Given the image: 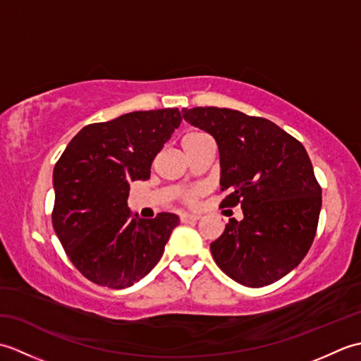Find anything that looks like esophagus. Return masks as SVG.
Listing matches in <instances>:
<instances>
[{
  "instance_id": "obj_1",
  "label": "esophagus",
  "mask_w": 361,
  "mask_h": 361,
  "mask_svg": "<svg viewBox=\"0 0 361 361\" xmlns=\"http://www.w3.org/2000/svg\"><path fill=\"white\" fill-rule=\"evenodd\" d=\"M180 220L183 221V224H190V221L200 220V216H197V214H181Z\"/></svg>"
}]
</instances>
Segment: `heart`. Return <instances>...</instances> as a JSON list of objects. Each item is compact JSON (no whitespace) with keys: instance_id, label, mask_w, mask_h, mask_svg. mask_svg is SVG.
<instances>
[{"instance_id":"obj_1","label":"heart","mask_w":361,"mask_h":361,"mask_svg":"<svg viewBox=\"0 0 361 361\" xmlns=\"http://www.w3.org/2000/svg\"><path fill=\"white\" fill-rule=\"evenodd\" d=\"M204 136H206V135H204V133H200V132H190V133L185 135V136H183V140H181L183 149L189 147L190 144H194L195 141L202 140V137H204ZM203 194H204V188H203V186H194V188H190V189L185 190V192L181 194V200L185 202L186 204H189V206H194V204H197L198 200H200V198L203 197Z\"/></svg>"}]
</instances>
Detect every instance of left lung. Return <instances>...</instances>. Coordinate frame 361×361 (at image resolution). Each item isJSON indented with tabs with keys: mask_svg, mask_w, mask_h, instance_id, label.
Masks as SVG:
<instances>
[{
	"mask_svg": "<svg viewBox=\"0 0 361 361\" xmlns=\"http://www.w3.org/2000/svg\"><path fill=\"white\" fill-rule=\"evenodd\" d=\"M183 118L217 141L220 208L242 206L211 243L220 270L247 287H264L290 273L315 239L321 186L304 145L265 118L242 111L195 106Z\"/></svg>",
	"mask_w": 361,
	"mask_h": 361,
	"instance_id": "left-lung-1",
	"label": "left lung"
}]
</instances>
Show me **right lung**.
<instances>
[{
	"label": "right lung",
	"mask_w": 361,
	"mask_h": 361,
	"mask_svg": "<svg viewBox=\"0 0 361 361\" xmlns=\"http://www.w3.org/2000/svg\"><path fill=\"white\" fill-rule=\"evenodd\" d=\"M181 124L178 109L133 111L83 127L54 167L52 226L73 265L97 286L126 288L158 264L178 216L137 219L130 183L149 180Z\"/></svg>",
	"instance_id": "add662e5"
}]
</instances>
